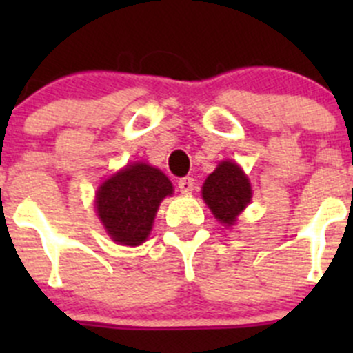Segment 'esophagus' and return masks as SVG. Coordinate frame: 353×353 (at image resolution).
Masks as SVG:
<instances>
[{"instance_id":"esophagus-1","label":"esophagus","mask_w":353,"mask_h":353,"mask_svg":"<svg viewBox=\"0 0 353 353\" xmlns=\"http://www.w3.org/2000/svg\"><path fill=\"white\" fill-rule=\"evenodd\" d=\"M177 186H179L181 193L190 194L191 191H193V188H194V179H193V177H190V176L181 177V179L177 181Z\"/></svg>"}]
</instances>
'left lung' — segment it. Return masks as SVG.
I'll return each instance as SVG.
<instances>
[{
	"label": "left lung",
	"mask_w": 353,
	"mask_h": 353,
	"mask_svg": "<svg viewBox=\"0 0 353 353\" xmlns=\"http://www.w3.org/2000/svg\"><path fill=\"white\" fill-rule=\"evenodd\" d=\"M203 199L215 219L232 225L237 215L251 201V186L241 167L234 162H222L203 184Z\"/></svg>",
	"instance_id": "obj_1"
}]
</instances>
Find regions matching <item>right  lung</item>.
I'll use <instances>...</instances> for the list:
<instances>
[{"mask_svg":"<svg viewBox=\"0 0 353 353\" xmlns=\"http://www.w3.org/2000/svg\"><path fill=\"white\" fill-rule=\"evenodd\" d=\"M172 194L163 172L147 163H133L109 177L97 191V213L116 243L138 245L152 230L160 201Z\"/></svg>","mask_w":353,"mask_h":353,"instance_id":"obj_1","label":"right lung"}]
</instances>
